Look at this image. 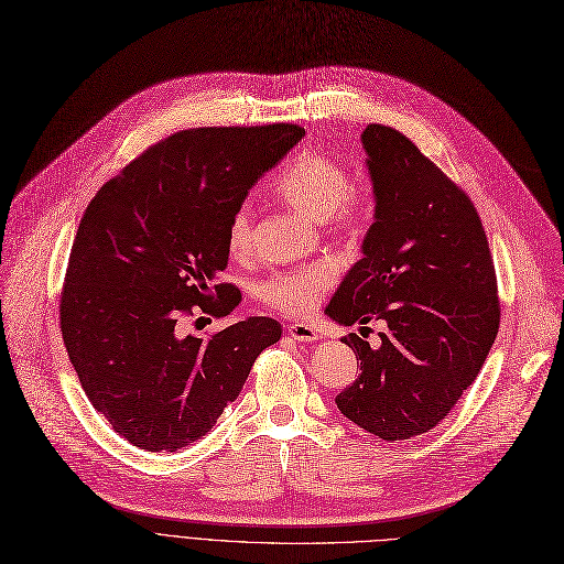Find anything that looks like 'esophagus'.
<instances>
[{
    "label": "esophagus",
    "instance_id": "obj_1",
    "mask_svg": "<svg viewBox=\"0 0 564 564\" xmlns=\"http://www.w3.org/2000/svg\"><path fill=\"white\" fill-rule=\"evenodd\" d=\"M285 332L290 337H293L295 341H316L318 339V332L311 327V325H306V323H293V325H288L285 327Z\"/></svg>",
    "mask_w": 564,
    "mask_h": 564
}]
</instances>
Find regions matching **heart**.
Returning <instances> with one entry per match:
<instances>
[{
	"mask_svg": "<svg viewBox=\"0 0 564 564\" xmlns=\"http://www.w3.org/2000/svg\"><path fill=\"white\" fill-rule=\"evenodd\" d=\"M274 191L300 214L335 227L337 232H352L367 216L365 199L352 191L350 172L327 155H300L276 178ZM248 248L250 206L241 204L227 225V250L232 256H243ZM335 267L327 262L290 267L260 281L256 295L264 306L276 308L285 316H304L335 285Z\"/></svg>",
	"mask_w": 564,
	"mask_h": 564,
	"instance_id": "b5f03b06",
	"label": "heart"
}]
</instances>
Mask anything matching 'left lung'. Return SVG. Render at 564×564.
<instances>
[{
	"mask_svg": "<svg viewBox=\"0 0 564 564\" xmlns=\"http://www.w3.org/2000/svg\"><path fill=\"white\" fill-rule=\"evenodd\" d=\"M362 145L377 220L325 311L341 325L386 321L388 332L377 350L344 337L360 377L335 402L379 440L402 442L440 425L476 381L502 314L469 195L398 130L367 124Z\"/></svg>",
	"mask_w": 564,
	"mask_h": 564,
	"instance_id": "obj_1",
	"label": "left lung"
}]
</instances>
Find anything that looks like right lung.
Returning a JSON list of instances; mask_svg holds the SVG:
<instances>
[{"label":"right lung","instance_id":"right-lung-1","mask_svg":"<svg viewBox=\"0 0 564 564\" xmlns=\"http://www.w3.org/2000/svg\"><path fill=\"white\" fill-rule=\"evenodd\" d=\"M304 137L290 122L191 128L149 145L99 187L80 218L59 293V332L90 404L143 451H176L212 430L274 318H248L199 339L176 323L223 318L239 304L227 225L253 183Z\"/></svg>","mask_w":564,"mask_h":564}]
</instances>
